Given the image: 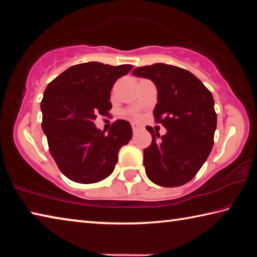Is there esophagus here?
<instances>
[{"label":"esophagus","instance_id":"34e87169","mask_svg":"<svg viewBox=\"0 0 257 257\" xmlns=\"http://www.w3.org/2000/svg\"><path fill=\"white\" fill-rule=\"evenodd\" d=\"M132 128H133V132H134V133H137L138 130L141 129L142 127H141V125H139L138 123H132Z\"/></svg>","mask_w":257,"mask_h":257}]
</instances>
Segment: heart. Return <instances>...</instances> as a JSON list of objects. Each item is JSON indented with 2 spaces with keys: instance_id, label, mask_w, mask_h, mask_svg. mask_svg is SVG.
Listing matches in <instances>:
<instances>
[{
  "instance_id": "1",
  "label": "heart",
  "mask_w": 257,
  "mask_h": 257,
  "mask_svg": "<svg viewBox=\"0 0 257 257\" xmlns=\"http://www.w3.org/2000/svg\"><path fill=\"white\" fill-rule=\"evenodd\" d=\"M133 116H134V118H136V119H138V118H139V116H141V115H139V114H138V113H134V114H133Z\"/></svg>"
}]
</instances>
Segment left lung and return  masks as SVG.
<instances>
[{
    "mask_svg": "<svg viewBox=\"0 0 257 257\" xmlns=\"http://www.w3.org/2000/svg\"><path fill=\"white\" fill-rule=\"evenodd\" d=\"M133 75L149 78L158 88L153 115L167 129L160 137L153 128L144 150L146 175L163 187L185 185L196 176L212 151L216 113L212 93L193 73L164 63L136 68Z\"/></svg>",
    "mask_w": 257,
    "mask_h": 257,
    "instance_id": "left-lung-1",
    "label": "left lung"
}]
</instances>
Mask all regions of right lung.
Masks as SVG:
<instances>
[{"mask_svg": "<svg viewBox=\"0 0 257 257\" xmlns=\"http://www.w3.org/2000/svg\"><path fill=\"white\" fill-rule=\"evenodd\" d=\"M132 69V64L80 63L47 85L41 102L42 128L52 158L70 180L94 184L114 170L120 149L132 139V125L116 120L105 134L94 121L98 114H110L112 87Z\"/></svg>", "mask_w": 257, "mask_h": 257, "instance_id": "right-lung-1", "label": "right lung"}]
</instances>
